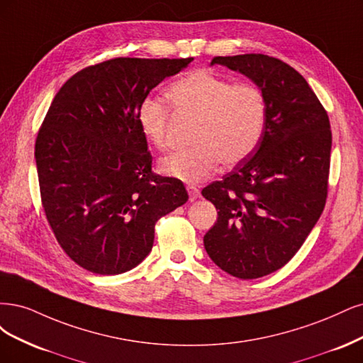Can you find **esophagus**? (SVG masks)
<instances>
[{
	"instance_id": "obj_1",
	"label": "esophagus",
	"mask_w": 363,
	"mask_h": 363,
	"mask_svg": "<svg viewBox=\"0 0 363 363\" xmlns=\"http://www.w3.org/2000/svg\"><path fill=\"white\" fill-rule=\"evenodd\" d=\"M186 190H189V194H190V201H191V202H194L196 199L201 197V191H199L197 186H194V185H189V186H186Z\"/></svg>"
}]
</instances>
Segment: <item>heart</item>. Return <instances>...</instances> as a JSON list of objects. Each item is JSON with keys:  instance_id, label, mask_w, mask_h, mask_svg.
Segmentation results:
<instances>
[{"instance_id": "heart-1", "label": "heart", "mask_w": 363, "mask_h": 363, "mask_svg": "<svg viewBox=\"0 0 363 363\" xmlns=\"http://www.w3.org/2000/svg\"><path fill=\"white\" fill-rule=\"evenodd\" d=\"M166 95L179 114L196 118L190 149L173 152L161 160V172L186 184L211 177L218 162L235 166L253 154L259 145L267 104L262 91L249 83L209 71H193L167 87ZM140 131L157 149L167 146L170 108L158 98L146 96L137 107Z\"/></svg>"}]
</instances>
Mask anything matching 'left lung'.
Here are the masks:
<instances>
[{"label":"left lung","mask_w":363,"mask_h":363,"mask_svg":"<svg viewBox=\"0 0 363 363\" xmlns=\"http://www.w3.org/2000/svg\"><path fill=\"white\" fill-rule=\"evenodd\" d=\"M252 79L267 104L264 134L253 154L202 196L218 209L203 237L221 270L258 279L282 268L323 213L329 181L332 131L317 95L294 67L274 57H214Z\"/></svg>","instance_id":"obj_1"}]
</instances>
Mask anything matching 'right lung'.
Returning a JSON list of instances; mask_svg holds the SVG:
<instances>
[{
	"label": "right lung",
	"mask_w": 363,
	"mask_h": 363,
	"mask_svg": "<svg viewBox=\"0 0 363 363\" xmlns=\"http://www.w3.org/2000/svg\"><path fill=\"white\" fill-rule=\"evenodd\" d=\"M193 58L119 57L89 66L55 95L36 140L46 218L74 262L121 274L154 245L155 223L189 201L179 179L152 172L137 107Z\"/></svg>",
	"instance_id": "right-lung-1"
}]
</instances>
